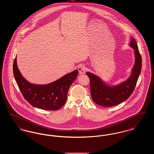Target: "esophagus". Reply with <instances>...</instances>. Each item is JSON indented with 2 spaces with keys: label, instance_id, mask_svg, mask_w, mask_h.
<instances>
[{
  "label": "esophagus",
  "instance_id": "esophagus-1",
  "mask_svg": "<svg viewBox=\"0 0 154 154\" xmlns=\"http://www.w3.org/2000/svg\"><path fill=\"white\" fill-rule=\"evenodd\" d=\"M78 70H79V73H80V74H84L85 73V67L84 65H80V66H79Z\"/></svg>",
  "mask_w": 154,
  "mask_h": 154
}]
</instances>
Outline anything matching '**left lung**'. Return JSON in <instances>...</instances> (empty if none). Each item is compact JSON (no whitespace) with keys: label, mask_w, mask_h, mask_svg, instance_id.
Masks as SVG:
<instances>
[{"label":"left lung","mask_w":154,"mask_h":154,"mask_svg":"<svg viewBox=\"0 0 154 154\" xmlns=\"http://www.w3.org/2000/svg\"><path fill=\"white\" fill-rule=\"evenodd\" d=\"M130 45L134 50L136 59L131 75L126 81L117 86L110 87L94 74L86 73L89 78L92 99L97 104L105 107L116 106L128 99L134 91L141 73L142 59L134 38H132Z\"/></svg>","instance_id":"1"}]
</instances>
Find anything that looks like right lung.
Here are the masks:
<instances>
[{
  "label": "right lung",
  "instance_id": "right-lung-1",
  "mask_svg": "<svg viewBox=\"0 0 154 154\" xmlns=\"http://www.w3.org/2000/svg\"><path fill=\"white\" fill-rule=\"evenodd\" d=\"M16 60L15 58L13 68L15 80L26 100L32 106L43 110H57L64 106L69 89L79 74L77 70L50 84L35 85L30 84L22 77Z\"/></svg>",
  "mask_w": 154,
  "mask_h": 154
}]
</instances>
